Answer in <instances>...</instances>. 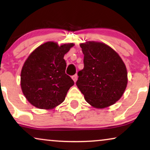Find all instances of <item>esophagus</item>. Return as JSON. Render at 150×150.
I'll use <instances>...</instances> for the list:
<instances>
[{
    "mask_svg": "<svg viewBox=\"0 0 150 150\" xmlns=\"http://www.w3.org/2000/svg\"><path fill=\"white\" fill-rule=\"evenodd\" d=\"M71 78H72L73 81L76 83V81H77V79H78V75L77 74L74 75V76H71Z\"/></svg>",
    "mask_w": 150,
    "mask_h": 150,
    "instance_id": "obj_1",
    "label": "esophagus"
}]
</instances>
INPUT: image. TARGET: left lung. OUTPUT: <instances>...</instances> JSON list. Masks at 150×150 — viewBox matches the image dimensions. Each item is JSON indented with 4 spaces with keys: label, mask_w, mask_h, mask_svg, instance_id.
Here are the masks:
<instances>
[{
    "label": "left lung",
    "mask_w": 150,
    "mask_h": 150,
    "mask_svg": "<svg viewBox=\"0 0 150 150\" xmlns=\"http://www.w3.org/2000/svg\"><path fill=\"white\" fill-rule=\"evenodd\" d=\"M80 46L84 54V68L78 72V88L93 107L112 105L124 94L128 83L124 61L104 43L87 42Z\"/></svg>",
    "instance_id": "8db88e82"
}]
</instances>
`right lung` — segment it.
Segmentation results:
<instances>
[{
    "mask_svg": "<svg viewBox=\"0 0 150 150\" xmlns=\"http://www.w3.org/2000/svg\"><path fill=\"white\" fill-rule=\"evenodd\" d=\"M72 44L59 46L48 42L37 48L26 59L21 71V88L32 105L52 109L62 103L74 82L65 74L63 59Z\"/></svg>",
    "mask_w": 150,
    "mask_h": 150,
    "instance_id": "obj_1",
    "label": "right lung"
}]
</instances>
